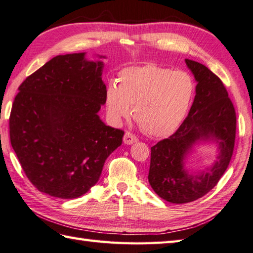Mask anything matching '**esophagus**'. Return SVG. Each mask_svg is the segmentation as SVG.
<instances>
[{
  "instance_id": "esophagus-1",
  "label": "esophagus",
  "mask_w": 253,
  "mask_h": 253,
  "mask_svg": "<svg viewBox=\"0 0 253 253\" xmlns=\"http://www.w3.org/2000/svg\"><path fill=\"white\" fill-rule=\"evenodd\" d=\"M137 137L133 135L132 132H130V131H126L125 132V136H124V143H126V144H132V143H135V142H137Z\"/></svg>"
}]
</instances>
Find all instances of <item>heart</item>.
<instances>
[{
	"label": "heart",
	"instance_id": "b5f03b06",
	"mask_svg": "<svg viewBox=\"0 0 253 253\" xmlns=\"http://www.w3.org/2000/svg\"><path fill=\"white\" fill-rule=\"evenodd\" d=\"M117 83L106 88L107 115L120 123L129 117L133 106V118L142 130L159 138L171 135L181 125L196 91L189 73L153 63L123 69Z\"/></svg>",
	"mask_w": 253,
	"mask_h": 253
}]
</instances>
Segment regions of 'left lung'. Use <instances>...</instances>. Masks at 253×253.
I'll use <instances>...</instances> for the list:
<instances>
[{
  "label": "left lung",
  "instance_id": "left-lung-1",
  "mask_svg": "<svg viewBox=\"0 0 253 253\" xmlns=\"http://www.w3.org/2000/svg\"><path fill=\"white\" fill-rule=\"evenodd\" d=\"M197 82L189 114L170 137L151 148L148 179L155 193L170 203H188L213 189L232 159L236 112L222 80L202 64L185 60ZM218 144V160L203 172L190 173L184 160L199 142Z\"/></svg>",
  "mask_w": 253,
  "mask_h": 253
}]
</instances>
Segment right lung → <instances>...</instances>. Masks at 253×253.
I'll use <instances>...</instances> for the list:
<instances>
[{
    "mask_svg": "<svg viewBox=\"0 0 253 253\" xmlns=\"http://www.w3.org/2000/svg\"><path fill=\"white\" fill-rule=\"evenodd\" d=\"M84 56L57 55L27 77L9 116L10 143L26 176L39 191L61 199L94 186L124 136L98 115L105 103L104 64Z\"/></svg>",
    "mask_w": 253,
    "mask_h": 253,
    "instance_id": "1",
    "label": "right lung"
}]
</instances>
